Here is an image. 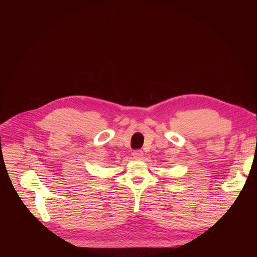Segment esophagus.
<instances>
[{
  "label": "esophagus",
  "instance_id": "obj_1",
  "mask_svg": "<svg viewBox=\"0 0 257 257\" xmlns=\"http://www.w3.org/2000/svg\"><path fill=\"white\" fill-rule=\"evenodd\" d=\"M132 156H133V158H134V159H136V160H140V159H142V157H143V152H142V151H140V150H136V151H134V152H133Z\"/></svg>",
  "mask_w": 257,
  "mask_h": 257
}]
</instances>
